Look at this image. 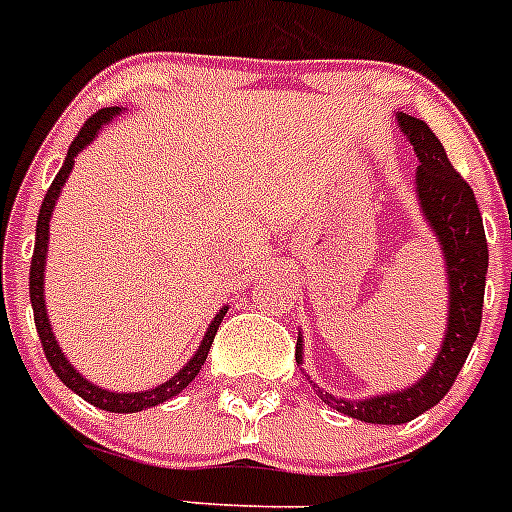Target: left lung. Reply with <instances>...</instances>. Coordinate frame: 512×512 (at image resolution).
<instances>
[{"label":"left lung","mask_w":512,"mask_h":512,"mask_svg":"<svg viewBox=\"0 0 512 512\" xmlns=\"http://www.w3.org/2000/svg\"><path fill=\"white\" fill-rule=\"evenodd\" d=\"M395 122L406 135L419 158L416 169V200L429 231L435 234L445 260L448 278V328L437 349L435 362L422 377L393 393L369 395V398H338L328 390L317 388L322 403L338 414L367 424H406L445 398L453 388L455 377L466 362L482 325L484 283H487V236L474 190L461 179V174L448 161L442 143L429 130L427 122L395 111ZM296 362L304 364V336L296 338Z\"/></svg>","instance_id":"1"}]
</instances>
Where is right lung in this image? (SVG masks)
I'll use <instances>...</instances> for the list:
<instances>
[{
	"instance_id": "right-lung-1",
	"label": "right lung",
	"mask_w": 512,
	"mask_h": 512,
	"mask_svg": "<svg viewBox=\"0 0 512 512\" xmlns=\"http://www.w3.org/2000/svg\"><path fill=\"white\" fill-rule=\"evenodd\" d=\"M122 114L119 106H109V109H101L98 114L88 119L83 124V130L77 132V137L72 140L70 150H67V158H64L62 169L59 174L54 176V182H51L49 192H46L44 203H41V210H38V223H36V247H33V260H30V304H33V317H36V330H38V338H41V346H44V354L49 359L51 369L57 372L59 380L77 393L83 401L93 403L96 409L103 411H111V414H137V411H145V409H153L158 403H166L171 401L174 395L182 393L187 385L197 377V372L203 369L205 359H208V351H210V343L216 338L218 333V325H221L223 315H226V309L229 304H223L221 309L216 312V317L210 320L208 330H205L203 341L197 346V351L192 354V359L184 364L176 375H171L169 380L156 385V388H148V390H137V393H122V390H106L96 382H90L88 377L75 369V364L67 359V354L62 351L59 346L57 336H54V330H51V322L49 315H46V294H44V278H46V255H49V223H51V213H54V205H57L59 195H62V187L67 184L70 179L72 169H75V158L80 150L88 148L93 140L98 137V132L111 122V119H117Z\"/></svg>"
}]
</instances>
